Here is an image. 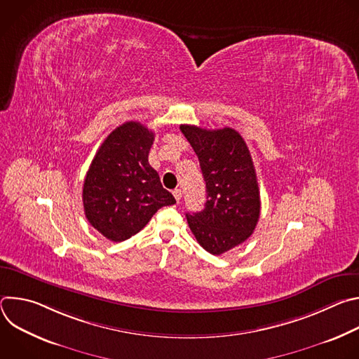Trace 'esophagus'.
I'll list each match as a JSON object with an SVG mask.
<instances>
[{"label": "esophagus", "instance_id": "esophagus-1", "mask_svg": "<svg viewBox=\"0 0 359 359\" xmlns=\"http://www.w3.org/2000/svg\"><path fill=\"white\" fill-rule=\"evenodd\" d=\"M173 196H175V198H176V201L179 203L180 200H182V196H183V191L180 190V189H175L173 190Z\"/></svg>", "mask_w": 359, "mask_h": 359}]
</instances>
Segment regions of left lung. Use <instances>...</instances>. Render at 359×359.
I'll use <instances>...</instances> for the list:
<instances>
[{
    "label": "left lung",
    "mask_w": 359,
    "mask_h": 359,
    "mask_svg": "<svg viewBox=\"0 0 359 359\" xmlns=\"http://www.w3.org/2000/svg\"><path fill=\"white\" fill-rule=\"evenodd\" d=\"M180 130L196 151L208 191L204 209L187 213V223L204 250L220 255L244 243L260 217V191L250 150L231 128L208 130L182 125Z\"/></svg>",
    "instance_id": "8db88e82"
}]
</instances>
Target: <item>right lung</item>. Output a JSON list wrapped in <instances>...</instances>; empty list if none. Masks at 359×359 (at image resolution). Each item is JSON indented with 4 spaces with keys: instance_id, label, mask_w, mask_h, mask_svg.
Returning a JSON list of instances; mask_svg holds the SVG:
<instances>
[{
    "instance_id": "right-lung-1",
    "label": "right lung",
    "mask_w": 359,
    "mask_h": 359,
    "mask_svg": "<svg viewBox=\"0 0 359 359\" xmlns=\"http://www.w3.org/2000/svg\"><path fill=\"white\" fill-rule=\"evenodd\" d=\"M155 133L139 122H125L97 149L83 182L88 222L111 241L139 233L163 206L175 204L158 172L149 165Z\"/></svg>"
}]
</instances>
